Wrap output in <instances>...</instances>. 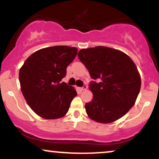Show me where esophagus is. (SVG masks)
<instances>
[{"label": "esophagus", "instance_id": "esophagus-1", "mask_svg": "<svg viewBox=\"0 0 159 159\" xmlns=\"http://www.w3.org/2000/svg\"><path fill=\"white\" fill-rule=\"evenodd\" d=\"M88 88V86L86 85V84H84L83 85V87L82 88H80V90H86Z\"/></svg>", "mask_w": 159, "mask_h": 159}]
</instances>
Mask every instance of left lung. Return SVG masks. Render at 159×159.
<instances>
[{"instance_id": "obj_1", "label": "left lung", "mask_w": 159, "mask_h": 159, "mask_svg": "<svg viewBox=\"0 0 159 159\" xmlns=\"http://www.w3.org/2000/svg\"><path fill=\"white\" fill-rule=\"evenodd\" d=\"M93 80L89 84L93 100L85 110L93 120L110 123L126 114L135 104L141 78L134 61L117 49L98 46L78 52Z\"/></svg>"}]
</instances>
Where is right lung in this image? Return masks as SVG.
<instances>
[{"mask_svg":"<svg viewBox=\"0 0 159 159\" xmlns=\"http://www.w3.org/2000/svg\"><path fill=\"white\" fill-rule=\"evenodd\" d=\"M77 49L67 46L46 47L30 55L20 69L21 91L31 110L45 119L63 117L77 91L62 79L75 58Z\"/></svg>","mask_w":159,"mask_h":159,"instance_id":"right-lung-1","label":"right lung"}]
</instances>
